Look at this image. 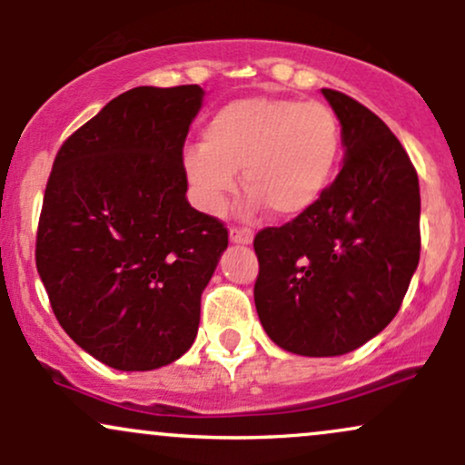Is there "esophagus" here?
Segmentation results:
<instances>
[{
  "label": "esophagus",
  "mask_w": 465,
  "mask_h": 465,
  "mask_svg": "<svg viewBox=\"0 0 465 465\" xmlns=\"http://www.w3.org/2000/svg\"><path fill=\"white\" fill-rule=\"evenodd\" d=\"M229 240L236 244H249L253 240V233L249 229H240V227H232L229 229Z\"/></svg>",
  "instance_id": "esophagus-1"
}]
</instances>
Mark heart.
Masks as SVG:
<instances>
[{
  "instance_id": "b5f03b06",
  "label": "heart",
  "mask_w": 465,
  "mask_h": 465,
  "mask_svg": "<svg viewBox=\"0 0 465 465\" xmlns=\"http://www.w3.org/2000/svg\"><path fill=\"white\" fill-rule=\"evenodd\" d=\"M341 148V122L328 104L255 95L232 100L207 120L203 143L183 151V170L205 210H223L242 170L251 210L269 205L291 218L328 192Z\"/></svg>"
}]
</instances>
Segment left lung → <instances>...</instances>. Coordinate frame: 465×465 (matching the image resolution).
I'll list each match as a JSON object with an SVG mask.
<instances>
[{"instance_id": "obj_1", "label": "left lung", "mask_w": 465, "mask_h": 465, "mask_svg": "<svg viewBox=\"0 0 465 465\" xmlns=\"http://www.w3.org/2000/svg\"><path fill=\"white\" fill-rule=\"evenodd\" d=\"M341 122L343 168L314 207L255 233L260 323L282 350L341 356L387 328L420 262V183L389 126L322 89Z\"/></svg>"}]
</instances>
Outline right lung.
I'll use <instances>...</instances> for the list:
<instances>
[{"label": "right lung", "instance_id": "obj_1", "mask_svg": "<svg viewBox=\"0 0 465 465\" xmlns=\"http://www.w3.org/2000/svg\"><path fill=\"white\" fill-rule=\"evenodd\" d=\"M201 103L199 84L124 92L67 137L47 179L36 271L61 328L114 370H157L190 350L227 249V227L185 199Z\"/></svg>", "mask_w": 465, "mask_h": 465}]
</instances>
